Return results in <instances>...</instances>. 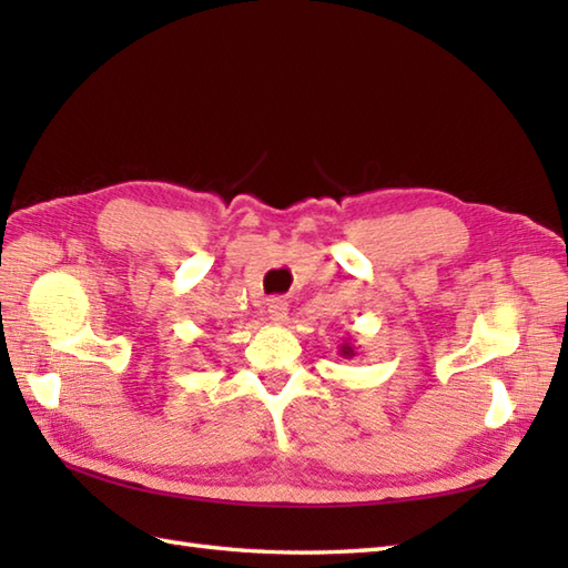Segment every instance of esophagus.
I'll return each instance as SVG.
<instances>
[{
	"label": "esophagus",
	"instance_id": "esophagus-1",
	"mask_svg": "<svg viewBox=\"0 0 568 568\" xmlns=\"http://www.w3.org/2000/svg\"><path fill=\"white\" fill-rule=\"evenodd\" d=\"M268 317L273 324H285L287 322V303L281 297L268 300Z\"/></svg>",
	"mask_w": 568,
	"mask_h": 568
}]
</instances>
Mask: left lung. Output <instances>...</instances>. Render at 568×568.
<instances>
[{"label":"left lung","mask_w":568,"mask_h":568,"mask_svg":"<svg viewBox=\"0 0 568 568\" xmlns=\"http://www.w3.org/2000/svg\"><path fill=\"white\" fill-rule=\"evenodd\" d=\"M339 356L342 358H354L356 356V346L352 344V339H346L344 344H339Z\"/></svg>","instance_id":"8db88e82"}]
</instances>
